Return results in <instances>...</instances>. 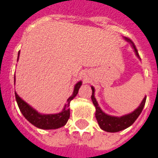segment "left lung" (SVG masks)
<instances>
[{
	"instance_id": "8db88e82",
	"label": "left lung",
	"mask_w": 158,
	"mask_h": 158,
	"mask_svg": "<svg viewBox=\"0 0 158 158\" xmlns=\"http://www.w3.org/2000/svg\"><path fill=\"white\" fill-rule=\"evenodd\" d=\"M126 40L132 44V47H133L134 51H135L136 55L139 57V52H138V50H137L134 43L130 39L126 38ZM94 89L92 87L91 99H92L94 105L95 106V108H96L95 118L97 119L98 124H99V126H100V127L102 128V130L108 131V132H117V131H122L124 129H126L127 127L131 126L133 123L135 122V120L138 118L139 114H141L143 106H144V104H145V102H146V96H145V97L143 98V102H141L140 106L134 112H132L131 114H127V115H125V116H122V117L118 118V117H113V116L104 114L102 111V109L98 106V103L96 102V100H95V98H94Z\"/></svg>"
}]
</instances>
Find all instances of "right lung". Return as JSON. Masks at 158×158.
Wrapping results in <instances>:
<instances>
[{"mask_svg":"<svg viewBox=\"0 0 158 158\" xmlns=\"http://www.w3.org/2000/svg\"><path fill=\"white\" fill-rule=\"evenodd\" d=\"M19 54H18V58H19ZM81 85V81L77 82L75 86L73 95L68 99V103L65 105V107L64 108L63 112L56 114H40L37 111L34 110L33 108H31L27 103L24 102L16 93H15V98H16V102H17V104L19 106V110L22 113L24 117L33 126H35L36 127L40 128V129H44V130L57 129L59 127H64L68 121L69 118V114H70L69 109V102L73 98L77 95Z\"/></svg>","mask_w":158,"mask_h":158,"instance_id":"add662e5","label":"right lung"}]
</instances>
